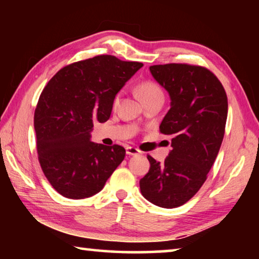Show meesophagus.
<instances>
[{
    "instance_id": "1",
    "label": "esophagus",
    "mask_w": 259,
    "mask_h": 259,
    "mask_svg": "<svg viewBox=\"0 0 259 259\" xmlns=\"http://www.w3.org/2000/svg\"><path fill=\"white\" fill-rule=\"evenodd\" d=\"M126 150V154L128 155H137V154H140V152L138 148H136V147H133V146H128L125 148Z\"/></svg>"
}]
</instances>
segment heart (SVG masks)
<instances>
[{"label": "heart", "instance_id": "b5f03b06", "mask_svg": "<svg viewBox=\"0 0 259 259\" xmlns=\"http://www.w3.org/2000/svg\"><path fill=\"white\" fill-rule=\"evenodd\" d=\"M138 93L140 95V97H142L144 102H145V100H147L148 98L154 97V96H156V95L162 94V90H161V88L157 85V83H155L154 81L145 80V81H142L139 83ZM120 96H121L120 93H117L115 95V97H114V100H113L114 104L119 103Z\"/></svg>", "mask_w": 259, "mask_h": 259}]
</instances>
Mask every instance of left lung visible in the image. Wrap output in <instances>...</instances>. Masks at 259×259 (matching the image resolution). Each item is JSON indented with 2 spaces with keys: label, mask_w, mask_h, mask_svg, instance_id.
<instances>
[{
  "label": "left lung",
  "mask_w": 259,
  "mask_h": 259,
  "mask_svg": "<svg viewBox=\"0 0 259 259\" xmlns=\"http://www.w3.org/2000/svg\"><path fill=\"white\" fill-rule=\"evenodd\" d=\"M150 71L171 98L160 133L171 137L172 150L162 163L147 155L151 166L140 179V192L153 204L176 208L198 193L216 160L225 134L227 96L217 76L199 65H153Z\"/></svg>",
  "instance_id": "1"
}]
</instances>
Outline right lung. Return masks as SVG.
<instances>
[{
  "label": "right lung",
  "mask_w": 259,
  "mask_h": 259,
  "mask_svg": "<svg viewBox=\"0 0 259 259\" xmlns=\"http://www.w3.org/2000/svg\"><path fill=\"white\" fill-rule=\"evenodd\" d=\"M143 66L111 55L59 69L42 90L34 113L37 157L51 186L65 198L85 199L103 190L125 156L124 147L90 140L94 122H106L113 100Z\"/></svg>",
  "instance_id": "obj_1"
}]
</instances>
